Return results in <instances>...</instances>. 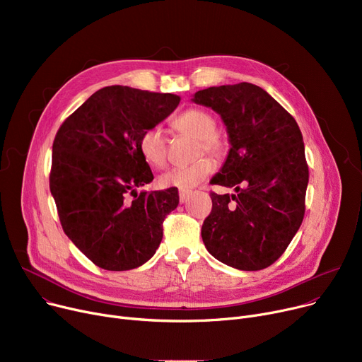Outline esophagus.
<instances>
[{
	"instance_id": "obj_1",
	"label": "esophagus",
	"mask_w": 362,
	"mask_h": 362,
	"mask_svg": "<svg viewBox=\"0 0 362 362\" xmlns=\"http://www.w3.org/2000/svg\"><path fill=\"white\" fill-rule=\"evenodd\" d=\"M189 197H191V192H189V191H180V194H179V199H180L182 204L186 202L189 199Z\"/></svg>"
}]
</instances>
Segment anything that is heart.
I'll use <instances>...</instances> for the list:
<instances>
[{"label":"heart","instance_id":"1","mask_svg":"<svg viewBox=\"0 0 362 362\" xmlns=\"http://www.w3.org/2000/svg\"><path fill=\"white\" fill-rule=\"evenodd\" d=\"M173 127L177 132L191 135L199 141L198 154L204 151L211 157H221L224 154V144L216 136L217 123L210 112L199 108H191L173 122ZM139 151L145 161L161 168L167 161V139L164 132L158 127H151L145 130L139 139ZM214 168L213 163L208 158H201L191 165L175 167L167 170L158 179L161 187H175L179 191H191L198 186Z\"/></svg>","mask_w":362,"mask_h":362}]
</instances>
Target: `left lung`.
<instances>
[{
	"mask_svg": "<svg viewBox=\"0 0 362 362\" xmlns=\"http://www.w3.org/2000/svg\"><path fill=\"white\" fill-rule=\"evenodd\" d=\"M192 103L221 117L230 149L213 185L202 224L206 251L243 272L269 267L286 251L305 213L308 165L298 123L270 93L252 83L198 90Z\"/></svg>",
	"mask_w": 362,
	"mask_h": 362,
	"instance_id": "left-lung-1",
	"label": "left lung"
}]
</instances>
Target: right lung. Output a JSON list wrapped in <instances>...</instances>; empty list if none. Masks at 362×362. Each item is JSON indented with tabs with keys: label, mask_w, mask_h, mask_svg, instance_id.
<instances>
[{
	"label": "right lung",
	"mask_w": 362,
	"mask_h": 362,
	"mask_svg": "<svg viewBox=\"0 0 362 362\" xmlns=\"http://www.w3.org/2000/svg\"><path fill=\"white\" fill-rule=\"evenodd\" d=\"M179 103L175 93L105 86L57 132L49 189L63 230L104 270L136 269L158 250L163 221L177 206L179 192H136L154 179L139 139Z\"/></svg>",
	"instance_id": "right-lung-1"
}]
</instances>
